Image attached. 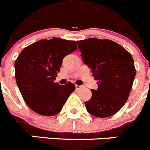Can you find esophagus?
<instances>
[{
	"label": "esophagus",
	"instance_id": "obj_1",
	"mask_svg": "<svg viewBox=\"0 0 150 150\" xmlns=\"http://www.w3.org/2000/svg\"><path fill=\"white\" fill-rule=\"evenodd\" d=\"M75 88H76V90H79V89H80V88H82V85H76Z\"/></svg>",
	"mask_w": 150,
	"mask_h": 150
}]
</instances>
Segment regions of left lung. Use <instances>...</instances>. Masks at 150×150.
Listing matches in <instances>:
<instances>
[{"label": "left lung", "instance_id": "obj_1", "mask_svg": "<svg viewBox=\"0 0 150 150\" xmlns=\"http://www.w3.org/2000/svg\"><path fill=\"white\" fill-rule=\"evenodd\" d=\"M82 59L97 81V90L85 102L89 113L99 118L111 116L126 103L135 76L132 55L119 44L97 38L77 41Z\"/></svg>", "mask_w": 150, "mask_h": 150}]
</instances>
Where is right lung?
<instances>
[{"instance_id": "obj_1", "label": "right lung", "mask_w": 150, "mask_h": 150, "mask_svg": "<svg viewBox=\"0 0 150 150\" xmlns=\"http://www.w3.org/2000/svg\"><path fill=\"white\" fill-rule=\"evenodd\" d=\"M76 48L75 41L53 38L28 45L17 58V85L26 105L35 112L45 116L59 113L74 91L71 82L60 85L54 80L63 58Z\"/></svg>"}]
</instances>
